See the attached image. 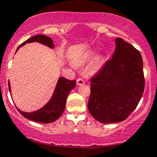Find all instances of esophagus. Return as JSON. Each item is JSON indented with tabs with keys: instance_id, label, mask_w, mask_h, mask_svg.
I'll list each match as a JSON object with an SVG mask.
<instances>
[{
	"instance_id": "1",
	"label": "esophagus",
	"mask_w": 157,
	"mask_h": 157,
	"mask_svg": "<svg viewBox=\"0 0 157 157\" xmlns=\"http://www.w3.org/2000/svg\"><path fill=\"white\" fill-rule=\"evenodd\" d=\"M85 83V80L82 78H78L77 80V85H83Z\"/></svg>"
}]
</instances>
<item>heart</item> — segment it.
<instances>
[{"label": "heart", "instance_id": "1", "mask_svg": "<svg viewBox=\"0 0 157 157\" xmlns=\"http://www.w3.org/2000/svg\"><path fill=\"white\" fill-rule=\"evenodd\" d=\"M91 56H92V55H90V56H88V58H90V57H91ZM98 64H99V63H98Z\"/></svg>", "mask_w": 157, "mask_h": 157}]
</instances>
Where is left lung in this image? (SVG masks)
<instances>
[{
  "label": "left lung",
  "mask_w": 157,
  "mask_h": 157,
  "mask_svg": "<svg viewBox=\"0 0 157 157\" xmlns=\"http://www.w3.org/2000/svg\"><path fill=\"white\" fill-rule=\"evenodd\" d=\"M116 50L90 78L88 108L103 124L124 121L138 105L145 88L140 52L121 38Z\"/></svg>",
  "instance_id": "8db88e82"
}]
</instances>
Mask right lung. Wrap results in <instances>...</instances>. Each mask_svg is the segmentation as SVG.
Returning <instances> with one entry per match:
<instances>
[{
    "label": "right lung",
    "instance_id": "obj_1",
    "mask_svg": "<svg viewBox=\"0 0 157 157\" xmlns=\"http://www.w3.org/2000/svg\"><path fill=\"white\" fill-rule=\"evenodd\" d=\"M37 41L41 44L47 45L49 48H52L54 47L52 40L51 38L46 36L44 35H36L30 38L22 43L17 49V51L20 47L26 43ZM76 85V81L67 80L65 77H60L58 84L56 86L54 94L51 98L50 101L39 110L33 113H25L17 108L19 113L24 116L25 118L33 121L35 122L42 123V124H49L54 122L58 119L63 113L66 107V102L68 94L75 88ZM9 89L11 92L10 83L9 82Z\"/></svg>",
    "mask_w": 157,
    "mask_h": 157
}]
</instances>
